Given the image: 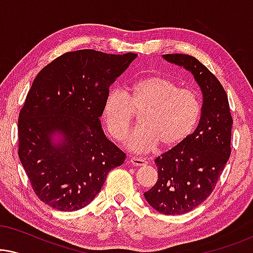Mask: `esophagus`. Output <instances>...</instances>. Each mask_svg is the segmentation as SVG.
Returning <instances> with one entry per match:
<instances>
[{"mask_svg":"<svg viewBox=\"0 0 253 253\" xmlns=\"http://www.w3.org/2000/svg\"><path fill=\"white\" fill-rule=\"evenodd\" d=\"M130 164L134 166V167H141V166H146L147 161L145 160V159H140V158H131Z\"/></svg>","mask_w":253,"mask_h":253,"instance_id":"34e87169","label":"esophagus"}]
</instances>
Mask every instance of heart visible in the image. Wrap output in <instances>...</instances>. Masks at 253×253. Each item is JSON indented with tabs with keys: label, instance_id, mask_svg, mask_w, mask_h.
<instances>
[{
	"label": "heart",
	"instance_id": "heart-1",
	"mask_svg": "<svg viewBox=\"0 0 253 253\" xmlns=\"http://www.w3.org/2000/svg\"><path fill=\"white\" fill-rule=\"evenodd\" d=\"M136 114L140 126L130 134L127 147L147 153L159 144L174 148L188 139L202 115V101L190 89L179 88L174 81L151 75L133 82L129 92L112 89L106 95L102 116L115 139H126Z\"/></svg>",
	"mask_w": 253,
	"mask_h": 253
}]
</instances>
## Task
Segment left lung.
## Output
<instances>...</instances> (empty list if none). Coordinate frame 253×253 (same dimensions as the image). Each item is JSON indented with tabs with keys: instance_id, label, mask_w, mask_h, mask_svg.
Segmentation results:
<instances>
[{
	"instance_id": "left-lung-1",
	"label": "left lung",
	"mask_w": 253,
	"mask_h": 253,
	"mask_svg": "<svg viewBox=\"0 0 253 253\" xmlns=\"http://www.w3.org/2000/svg\"><path fill=\"white\" fill-rule=\"evenodd\" d=\"M162 57L191 72L203 94L198 126L184 143L155 159L158 181L144 193L155 211L179 215L196 209L212 193L230 157L233 119L226 91L205 65L190 55Z\"/></svg>"
}]
</instances>
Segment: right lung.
<instances>
[{"label":"right lung","instance_id":"right-lung-1","mask_svg":"<svg viewBox=\"0 0 253 253\" xmlns=\"http://www.w3.org/2000/svg\"><path fill=\"white\" fill-rule=\"evenodd\" d=\"M136 54L93 49L65 53L37 75L18 120V155L31 185L48 206L88 205L126 154L103 132L109 87Z\"/></svg>","mask_w":253,"mask_h":253}]
</instances>
